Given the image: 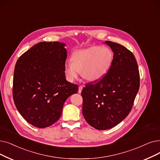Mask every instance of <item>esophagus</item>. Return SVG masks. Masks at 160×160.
<instances>
[{"label":"esophagus","instance_id":"obj_1","mask_svg":"<svg viewBox=\"0 0 160 160\" xmlns=\"http://www.w3.org/2000/svg\"><path fill=\"white\" fill-rule=\"evenodd\" d=\"M83 89V86H80L78 88V93H80L82 92V90Z\"/></svg>","mask_w":160,"mask_h":160}]
</instances>
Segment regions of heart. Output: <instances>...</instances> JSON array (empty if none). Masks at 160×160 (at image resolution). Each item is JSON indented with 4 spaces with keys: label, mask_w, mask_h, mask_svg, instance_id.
<instances>
[{
    "label": "heart",
    "mask_w": 160,
    "mask_h": 160,
    "mask_svg": "<svg viewBox=\"0 0 160 160\" xmlns=\"http://www.w3.org/2000/svg\"><path fill=\"white\" fill-rule=\"evenodd\" d=\"M113 53L106 46H93L76 50L71 55V60L64 65V71L67 78L74 81L82 72L84 79L94 82L105 76L112 66Z\"/></svg>",
    "instance_id": "b5f03b06"
}]
</instances>
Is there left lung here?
I'll return each instance as SVG.
<instances>
[{"label": "left lung", "instance_id": "obj_1", "mask_svg": "<svg viewBox=\"0 0 160 160\" xmlns=\"http://www.w3.org/2000/svg\"><path fill=\"white\" fill-rule=\"evenodd\" d=\"M114 52L108 73L100 80L88 83L82 91V113L96 129L106 130L128 116L140 86V76L134 55L126 47L105 41Z\"/></svg>", "mask_w": 160, "mask_h": 160}]
</instances>
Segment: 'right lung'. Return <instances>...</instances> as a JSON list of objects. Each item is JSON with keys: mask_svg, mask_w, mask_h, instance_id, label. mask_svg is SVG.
<instances>
[{"mask_svg": "<svg viewBox=\"0 0 160 160\" xmlns=\"http://www.w3.org/2000/svg\"><path fill=\"white\" fill-rule=\"evenodd\" d=\"M65 44L42 42L18 59L13 79V99L20 114L38 128L49 127L60 118L69 96L78 86L66 80Z\"/></svg>", "mask_w": 160, "mask_h": 160, "instance_id": "add662e5", "label": "right lung"}]
</instances>
